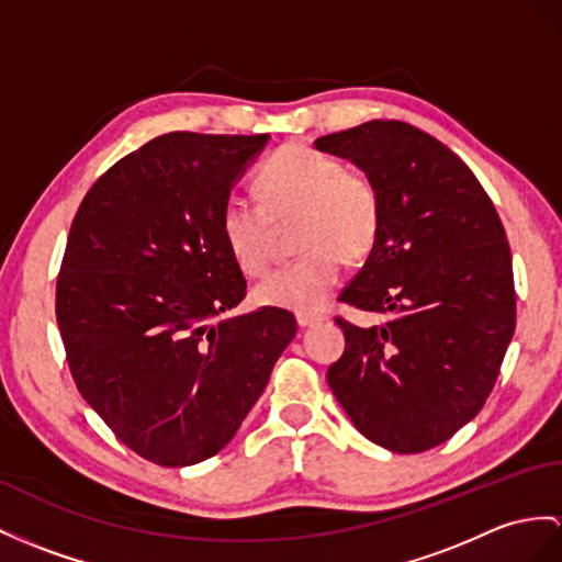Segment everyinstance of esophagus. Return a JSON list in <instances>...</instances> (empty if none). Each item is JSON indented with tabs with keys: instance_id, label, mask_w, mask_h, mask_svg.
Returning a JSON list of instances; mask_svg holds the SVG:
<instances>
[{
	"instance_id": "obj_1",
	"label": "esophagus",
	"mask_w": 562,
	"mask_h": 562,
	"mask_svg": "<svg viewBox=\"0 0 562 562\" xmlns=\"http://www.w3.org/2000/svg\"><path fill=\"white\" fill-rule=\"evenodd\" d=\"M295 319H297L300 328H307V326L324 322V314H319V312H297Z\"/></svg>"
}]
</instances>
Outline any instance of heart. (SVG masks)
Here are the masks:
<instances>
[{"label":"heart","mask_w":562,"mask_h":562,"mask_svg":"<svg viewBox=\"0 0 562 562\" xmlns=\"http://www.w3.org/2000/svg\"><path fill=\"white\" fill-rule=\"evenodd\" d=\"M262 204L228 198L222 236L234 262L248 277L269 265L273 222L297 216L295 243L307 250L297 262L273 271L255 289L265 307L317 312L336 289L346 259L364 257L379 236L381 202L372 178L344 169L336 157L307 145L277 149L257 173Z\"/></svg>","instance_id":"obj_1"}]
</instances>
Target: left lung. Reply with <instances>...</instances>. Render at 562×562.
<instances>
[{
    "mask_svg": "<svg viewBox=\"0 0 562 562\" xmlns=\"http://www.w3.org/2000/svg\"><path fill=\"white\" fill-rule=\"evenodd\" d=\"M314 149L352 161L379 190L381 224L340 303L386 317L338 319L336 401L369 441L422 453L484 407L515 334L513 259L494 202L456 153L403 121H367Z\"/></svg>",
    "mask_w": 562,
    "mask_h": 562,
    "instance_id": "obj_1",
    "label": "left lung"
}]
</instances>
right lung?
I'll return each instance as SVG.
<instances>
[{"label":"right lung","instance_id":"add662e5","mask_svg":"<svg viewBox=\"0 0 562 562\" xmlns=\"http://www.w3.org/2000/svg\"><path fill=\"white\" fill-rule=\"evenodd\" d=\"M267 143L159 135L90 188L68 234L57 322L76 386L121 443L164 468L234 439L297 331L277 307L226 314L248 283L222 210Z\"/></svg>","mask_w":562,"mask_h":562}]
</instances>
